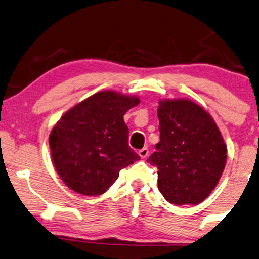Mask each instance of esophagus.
<instances>
[{"instance_id": "esophagus-1", "label": "esophagus", "mask_w": 259, "mask_h": 259, "mask_svg": "<svg viewBox=\"0 0 259 259\" xmlns=\"http://www.w3.org/2000/svg\"><path fill=\"white\" fill-rule=\"evenodd\" d=\"M138 154H140L141 158H143V159H144V158L148 157L149 149L148 148H143L142 150H140V151H138Z\"/></svg>"}]
</instances>
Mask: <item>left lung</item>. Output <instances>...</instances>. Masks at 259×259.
Segmentation results:
<instances>
[{"label":"left lung","instance_id":"8db88e82","mask_svg":"<svg viewBox=\"0 0 259 259\" xmlns=\"http://www.w3.org/2000/svg\"><path fill=\"white\" fill-rule=\"evenodd\" d=\"M160 142L148 159L158 190L173 204L202 202L219 184L227 146L214 118L188 99L159 100Z\"/></svg>","mask_w":259,"mask_h":259}]
</instances>
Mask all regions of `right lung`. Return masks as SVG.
I'll list each match as a JSON object with an SVG mask.
<instances>
[{
	"mask_svg": "<svg viewBox=\"0 0 259 259\" xmlns=\"http://www.w3.org/2000/svg\"><path fill=\"white\" fill-rule=\"evenodd\" d=\"M140 105L136 95L101 91L67 110L49 136L53 165L72 191L101 195L117 180L119 171L140 160L128 144L123 116Z\"/></svg>",
	"mask_w": 259,
	"mask_h": 259,
	"instance_id": "1",
	"label": "right lung"
}]
</instances>
